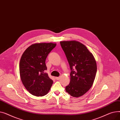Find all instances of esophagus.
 I'll use <instances>...</instances> for the list:
<instances>
[{
	"instance_id": "obj_1",
	"label": "esophagus",
	"mask_w": 120,
	"mask_h": 120,
	"mask_svg": "<svg viewBox=\"0 0 120 120\" xmlns=\"http://www.w3.org/2000/svg\"><path fill=\"white\" fill-rule=\"evenodd\" d=\"M55 79H56L57 80H59V79H60V77H56L55 78Z\"/></svg>"
}]
</instances>
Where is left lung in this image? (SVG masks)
I'll return each mask as SVG.
<instances>
[{
  "label": "left lung",
  "mask_w": 120,
  "mask_h": 120,
  "mask_svg": "<svg viewBox=\"0 0 120 120\" xmlns=\"http://www.w3.org/2000/svg\"><path fill=\"white\" fill-rule=\"evenodd\" d=\"M71 68L70 83L66 91L74 97L83 95L92 86L97 72L93 54L83 44L76 41H61Z\"/></svg>",
  "instance_id": "1"
}]
</instances>
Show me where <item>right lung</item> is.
I'll use <instances>...</instances> for the list:
<instances>
[{"instance_id": "obj_1", "label": "right lung", "mask_w": 120, "mask_h": 120, "mask_svg": "<svg viewBox=\"0 0 120 120\" xmlns=\"http://www.w3.org/2000/svg\"><path fill=\"white\" fill-rule=\"evenodd\" d=\"M52 43H35L29 47L23 53L19 63V73L22 82L32 95H46L53 84L45 70V61L49 53L55 47Z\"/></svg>"}]
</instances>
